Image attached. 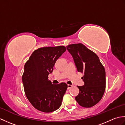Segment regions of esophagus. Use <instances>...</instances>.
I'll use <instances>...</instances> for the list:
<instances>
[{
	"mask_svg": "<svg viewBox=\"0 0 125 125\" xmlns=\"http://www.w3.org/2000/svg\"><path fill=\"white\" fill-rule=\"evenodd\" d=\"M72 86H73L72 85H70V84H68V89L71 88V87H72Z\"/></svg>",
	"mask_w": 125,
	"mask_h": 125,
	"instance_id": "1",
	"label": "esophagus"
}]
</instances>
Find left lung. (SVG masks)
Wrapping results in <instances>:
<instances>
[{
	"label": "left lung",
	"instance_id": "left-lung-1",
	"mask_svg": "<svg viewBox=\"0 0 125 125\" xmlns=\"http://www.w3.org/2000/svg\"><path fill=\"white\" fill-rule=\"evenodd\" d=\"M72 55L78 72L84 73L82 79L83 86H78L79 94L76 100L81 106L91 107L99 102L104 94L106 74L98 56L82 43L72 44L67 47Z\"/></svg>",
	"mask_w": 125,
	"mask_h": 125
}]
</instances>
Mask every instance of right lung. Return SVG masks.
Here are the masks:
<instances>
[{
  "instance_id": "1",
  "label": "right lung",
  "mask_w": 125,
  "mask_h": 125,
  "mask_svg": "<svg viewBox=\"0 0 125 125\" xmlns=\"http://www.w3.org/2000/svg\"><path fill=\"white\" fill-rule=\"evenodd\" d=\"M65 50L64 46L40 48L32 53L25 64L22 81L26 95L31 104L41 112H53L62 104L67 84H52L48 78L56 61Z\"/></svg>"
}]
</instances>
